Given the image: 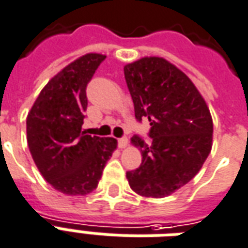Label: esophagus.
Here are the masks:
<instances>
[{
	"label": "esophagus",
	"instance_id": "34e87169",
	"mask_svg": "<svg viewBox=\"0 0 248 248\" xmlns=\"http://www.w3.org/2000/svg\"><path fill=\"white\" fill-rule=\"evenodd\" d=\"M127 144H128L127 138H120V139H118V147H120V148H124V147H127Z\"/></svg>",
	"mask_w": 248,
	"mask_h": 248
}]
</instances>
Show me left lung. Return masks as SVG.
Listing matches in <instances>:
<instances>
[{"mask_svg": "<svg viewBox=\"0 0 248 248\" xmlns=\"http://www.w3.org/2000/svg\"><path fill=\"white\" fill-rule=\"evenodd\" d=\"M135 118L149 121V143L139 135L131 143L141 164L127 171L134 191L164 198L191 181L212 148L209 109L186 74L161 57H144L124 67Z\"/></svg>", "mask_w": 248, "mask_h": 248, "instance_id": "8db88e82", "label": "left lung"}]
</instances>
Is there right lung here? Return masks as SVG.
I'll list each match as a JSON object with an SVG mask.
<instances>
[{
    "label": "right lung",
    "mask_w": 248,
    "mask_h": 248,
    "mask_svg": "<svg viewBox=\"0 0 248 248\" xmlns=\"http://www.w3.org/2000/svg\"><path fill=\"white\" fill-rule=\"evenodd\" d=\"M107 56L88 53L54 75L27 116V141L37 169L66 195H87L99 185L117 148L113 138L82 131L87 84Z\"/></svg>",
    "instance_id": "obj_1"
}]
</instances>
